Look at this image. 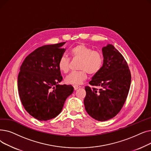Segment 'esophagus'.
<instances>
[{
    "instance_id": "esophagus-1",
    "label": "esophagus",
    "mask_w": 151,
    "mask_h": 151,
    "mask_svg": "<svg viewBox=\"0 0 151 151\" xmlns=\"http://www.w3.org/2000/svg\"><path fill=\"white\" fill-rule=\"evenodd\" d=\"M81 88V86H77V85H75V86H73V88H74V89L76 91V89H78V88Z\"/></svg>"
}]
</instances>
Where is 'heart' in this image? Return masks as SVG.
Here are the masks:
<instances>
[{"label": "heart", "instance_id": "heart-1", "mask_svg": "<svg viewBox=\"0 0 151 151\" xmlns=\"http://www.w3.org/2000/svg\"><path fill=\"white\" fill-rule=\"evenodd\" d=\"M70 54L73 59H80V61L78 65L80 70L71 72L66 77L65 82L68 84H81L86 80L88 73L91 75H96L104 65L103 54L83 43L73 46L70 51ZM58 67L62 72L67 73L70 69V59L62 55L59 60Z\"/></svg>", "mask_w": 151, "mask_h": 151}]
</instances>
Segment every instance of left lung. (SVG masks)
<instances>
[{"label": "left lung", "instance_id": "left-lung-1", "mask_svg": "<svg viewBox=\"0 0 151 151\" xmlns=\"http://www.w3.org/2000/svg\"><path fill=\"white\" fill-rule=\"evenodd\" d=\"M104 63L101 70L95 75L85 87V109L92 117L105 121L116 116L127 97L131 84V73L123 55L112 45L102 48Z\"/></svg>", "mask_w": 151, "mask_h": 151}]
</instances>
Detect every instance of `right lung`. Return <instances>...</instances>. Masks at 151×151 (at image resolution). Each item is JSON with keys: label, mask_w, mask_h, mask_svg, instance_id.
<instances>
[{"label": "right lung", "mask_w": 151, "mask_h": 151, "mask_svg": "<svg viewBox=\"0 0 151 151\" xmlns=\"http://www.w3.org/2000/svg\"><path fill=\"white\" fill-rule=\"evenodd\" d=\"M65 43L44 45L23 61L18 77V92L26 111L37 120L46 121L58 116L74 89L60 85L62 76L58 62L65 51Z\"/></svg>", "instance_id": "obj_1"}]
</instances>
